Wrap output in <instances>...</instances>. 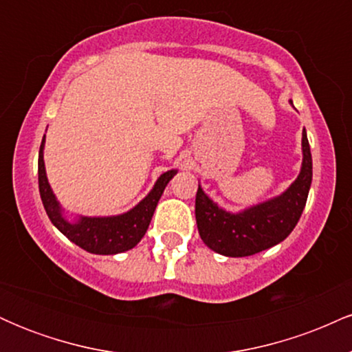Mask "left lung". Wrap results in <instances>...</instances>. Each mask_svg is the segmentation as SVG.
Masks as SVG:
<instances>
[{
	"label": "left lung",
	"instance_id": "8db88e82",
	"mask_svg": "<svg viewBox=\"0 0 352 352\" xmlns=\"http://www.w3.org/2000/svg\"><path fill=\"white\" fill-rule=\"evenodd\" d=\"M289 104L293 106L292 100ZM301 151L302 162L296 180L280 195L240 212H228L220 207L199 184L195 199L197 227L210 250L223 256H250L281 243L293 232L305 210L313 180V159L305 129Z\"/></svg>",
	"mask_w": 352,
	"mask_h": 352
}]
</instances>
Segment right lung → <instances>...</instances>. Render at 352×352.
Segmentation results:
<instances>
[{"label": "right lung", "mask_w": 352, "mask_h": 352, "mask_svg": "<svg viewBox=\"0 0 352 352\" xmlns=\"http://www.w3.org/2000/svg\"><path fill=\"white\" fill-rule=\"evenodd\" d=\"M44 144H46V135L43 137L41 147H39L38 180L44 210H46L51 223L64 236L69 238L72 243L89 253L117 254L134 248L147 232L165 187L179 170L172 168V170L164 172L153 184L151 192L127 212L107 217L78 215L74 220H69L64 213L63 205L56 199L50 180H47L46 167H44Z\"/></svg>", "instance_id": "obj_1"}]
</instances>
